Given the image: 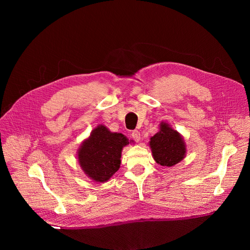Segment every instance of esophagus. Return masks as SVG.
I'll list each match as a JSON object with an SVG mask.
<instances>
[{
	"label": "esophagus",
	"instance_id": "esophagus-1",
	"mask_svg": "<svg viewBox=\"0 0 250 250\" xmlns=\"http://www.w3.org/2000/svg\"><path fill=\"white\" fill-rule=\"evenodd\" d=\"M132 137H133V139H134L137 143H139L140 140H141V134H140L139 130H134V132L132 133Z\"/></svg>",
	"mask_w": 250,
	"mask_h": 250
}]
</instances>
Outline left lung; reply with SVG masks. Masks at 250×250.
Wrapping results in <instances>:
<instances>
[{"label":"left lung","instance_id":"left-lung-1","mask_svg":"<svg viewBox=\"0 0 250 250\" xmlns=\"http://www.w3.org/2000/svg\"><path fill=\"white\" fill-rule=\"evenodd\" d=\"M149 146L156 163L172 167L186 158L187 145L183 137L166 122L159 125V132L150 138Z\"/></svg>","mask_w":250,"mask_h":250}]
</instances>
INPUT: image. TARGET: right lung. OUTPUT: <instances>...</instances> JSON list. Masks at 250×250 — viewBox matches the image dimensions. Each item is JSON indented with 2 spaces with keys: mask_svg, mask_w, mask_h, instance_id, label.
Segmentation results:
<instances>
[{
  "mask_svg": "<svg viewBox=\"0 0 250 250\" xmlns=\"http://www.w3.org/2000/svg\"><path fill=\"white\" fill-rule=\"evenodd\" d=\"M129 143L125 135L98 125L78 149L79 165L90 179L106 182L120 169L123 149Z\"/></svg>",
  "mask_w": 250,
  "mask_h": 250,
  "instance_id": "1",
  "label": "right lung"
}]
</instances>
